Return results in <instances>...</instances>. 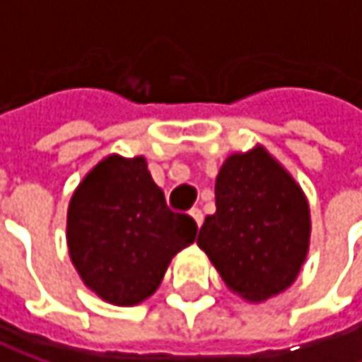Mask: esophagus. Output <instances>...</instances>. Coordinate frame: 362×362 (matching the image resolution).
I'll return each mask as SVG.
<instances>
[{
    "label": "esophagus",
    "instance_id": "obj_1",
    "mask_svg": "<svg viewBox=\"0 0 362 362\" xmlns=\"http://www.w3.org/2000/svg\"><path fill=\"white\" fill-rule=\"evenodd\" d=\"M190 216H192V220L197 222V226L201 228V224H203V211L194 207V209H190Z\"/></svg>",
    "mask_w": 362,
    "mask_h": 362
}]
</instances>
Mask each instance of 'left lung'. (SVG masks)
Returning a JSON list of instances; mask_svg holds the SVG:
<instances>
[{"label":"left lung","mask_w":362,"mask_h":362,"mask_svg":"<svg viewBox=\"0 0 362 362\" xmlns=\"http://www.w3.org/2000/svg\"><path fill=\"white\" fill-rule=\"evenodd\" d=\"M308 239L310 209L296 180L262 146L230 155L216 178V214L197 237L228 289L250 302L285 291Z\"/></svg>","instance_id":"8db88e82"}]
</instances>
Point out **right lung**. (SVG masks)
I'll use <instances>...</instances> for the list:
<instances>
[{
  "instance_id": "right-lung-1",
  "label": "right lung",
  "mask_w": 362,
  "mask_h": 362,
  "mask_svg": "<svg viewBox=\"0 0 362 362\" xmlns=\"http://www.w3.org/2000/svg\"><path fill=\"white\" fill-rule=\"evenodd\" d=\"M197 222L174 214L146 159L110 155L73 192L66 243L83 283L115 306H134L159 287Z\"/></svg>"
}]
</instances>
